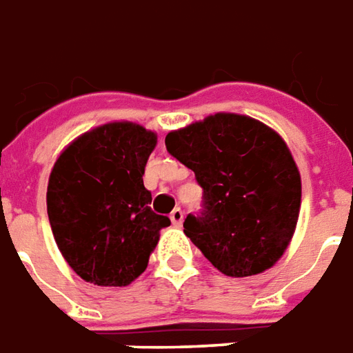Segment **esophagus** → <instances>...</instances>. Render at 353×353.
Listing matches in <instances>:
<instances>
[{
    "instance_id": "1",
    "label": "esophagus",
    "mask_w": 353,
    "mask_h": 353,
    "mask_svg": "<svg viewBox=\"0 0 353 353\" xmlns=\"http://www.w3.org/2000/svg\"><path fill=\"white\" fill-rule=\"evenodd\" d=\"M182 221H184V212H182V209H174V211L171 212V222L174 224V226H181Z\"/></svg>"
}]
</instances>
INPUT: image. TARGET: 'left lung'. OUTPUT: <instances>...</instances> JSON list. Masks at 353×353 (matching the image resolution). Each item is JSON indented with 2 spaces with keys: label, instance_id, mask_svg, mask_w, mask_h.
Masks as SVG:
<instances>
[{
  "label": "left lung",
  "instance_id": "left-lung-1",
  "mask_svg": "<svg viewBox=\"0 0 353 353\" xmlns=\"http://www.w3.org/2000/svg\"><path fill=\"white\" fill-rule=\"evenodd\" d=\"M165 146L196 172L205 212L184 234L214 268L247 277L287 251L301 212V171L281 134L259 119L219 112L171 131Z\"/></svg>",
  "mask_w": 353,
  "mask_h": 353
}]
</instances>
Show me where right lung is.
<instances>
[{
  "mask_svg": "<svg viewBox=\"0 0 353 353\" xmlns=\"http://www.w3.org/2000/svg\"><path fill=\"white\" fill-rule=\"evenodd\" d=\"M157 134L132 121L92 127L62 150L47 184V214L64 261L101 287L146 270L167 216L152 211L142 174Z\"/></svg>",
  "mask_w": 353,
  "mask_h": 353,
  "instance_id": "add662e5",
  "label": "right lung"
}]
</instances>
